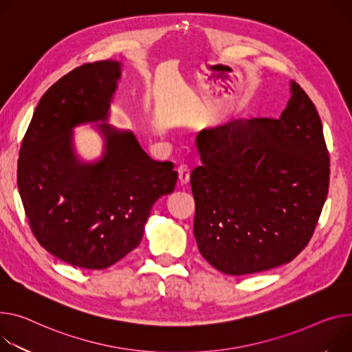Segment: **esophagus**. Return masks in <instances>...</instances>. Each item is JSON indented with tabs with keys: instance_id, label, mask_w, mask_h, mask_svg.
Here are the masks:
<instances>
[{
	"instance_id": "1",
	"label": "esophagus",
	"mask_w": 352,
	"mask_h": 352,
	"mask_svg": "<svg viewBox=\"0 0 352 352\" xmlns=\"http://www.w3.org/2000/svg\"><path fill=\"white\" fill-rule=\"evenodd\" d=\"M189 174H190V171L186 166L182 164L178 167V179H179L181 185H186L189 182Z\"/></svg>"
}]
</instances>
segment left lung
<instances>
[{"instance_id": "8db88e82", "label": "left lung", "mask_w": 352, "mask_h": 352, "mask_svg": "<svg viewBox=\"0 0 352 352\" xmlns=\"http://www.w3.org/2000/svg\"><path fill=\"white\" fill-rule=\"evenodd\" d=\"M278 119H239L197 136L190 173L194 236L228 275L291 263L307 245L329 192L330 158L314 104L295 81Z\"/></svg>"}]
</instances>
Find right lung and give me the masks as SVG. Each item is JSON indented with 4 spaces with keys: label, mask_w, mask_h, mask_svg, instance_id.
I'll use <instances>...</instances> for the list:
<instances>
[{
    "label": "right lung",
    "mask_w": 352,
    "mask_h": 352,
    "mask_svg": "<svg viewBox=\"0 0 352 352\" xmlns=\"http://www.w3.org/2000/svg\"><path fill=\"white\" fill-rule=\"evenodd\" d=\"M120 67L88 63L54 82L19 150L18 189L32 233L54 257L85 270L108 268L135 250L151 206L178 178L174 164L151 160L132 132L105 123ZM84 122H98L106 142L95 162L74 150L72 127Z\"/></svg>",
    "instance_id": "obj_1"
}]
</instances>
